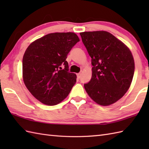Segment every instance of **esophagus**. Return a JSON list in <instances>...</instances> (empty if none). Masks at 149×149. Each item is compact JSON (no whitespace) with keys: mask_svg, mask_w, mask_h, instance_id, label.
Returning a JSON list of instances; mask_svg holds the SVG:
<instances>
[{"mask_svg":"<svg viewBox=\"0 0 149 149\" xmlns=\"http://www.w3.org/2000/svg\"><path fill=\"white\" fill-rule=\"evenodd\" d=\"M81 73H78V74H77V78H79H79L81 77Z\"/></svg>","mask_w":149,"mask_h":149,"instance_id":"34e87169","label":"esophagus"}]
</instances>
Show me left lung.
Returning <instances> with one entry per match:
<instances>
[{"mask_svg": "<svg viewBox=\"0 0 149 149\" xmlns=\"http://www.w3.org/2000/svg\"><path fill=\"white\" fill-rule=\"evenodd\" d=\"M80 35L93 66L85 90L97 104L109 106L121 99L131 86L133 56L127 46L107 31L83 32Z\"/></svg>", "mask_w": 149, "mask_h": 149, "instance_id": "obj_1", "label": "left lung"}]
</instances>
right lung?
<instances>
[{
  "instance_id": "add662e5",
  "label": "right lung",
  "mask_w": 149,
  "mask_h": 149,
  "mask_svg": "<svg viewBox=\"0 0 149 149\" xmlns=\"http://www.w3.org/2000/svg\"><path fill=\"white\" fill-rule=\"evenodd\" d=\"M78 42L74 33H54L36 40L27 48L22 77L27 90L40 102L54 106L68 95L77 76L68 72L66 59Z\"/></svg>"
}]
</instances>
